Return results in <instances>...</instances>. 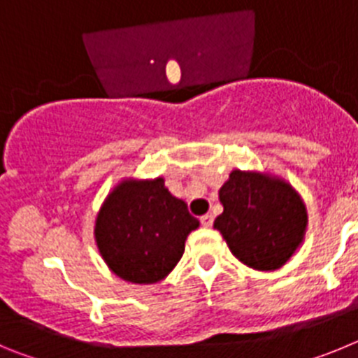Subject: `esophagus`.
Returning a JSON list of instances; mask_svg holds the SVG:
<instances>
[{"label": "esophagus", "mask_w": 358, "mask_h": 358, "mask_svg": "<svg viewBox=\"0 0 358 358\" xmlns=\"http://www.w3.org/2000/svg\"><path fill=\"white\" fill-rule=\"evenodd\" d=\"M201 224L204 227H211L213 226V217L211 215H204V217H201Z\"/></svg>", "instance_id": "esophagus-1"}]
</instances>
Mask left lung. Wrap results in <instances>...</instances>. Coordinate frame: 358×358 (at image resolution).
Wrapping results in <instances>:
<instances>
[{"label":"left lung","instance_id":"left-lung-1","mask_svg":"<svg viewBox=\"0 0 358 358\" xmlns=\"http://www.w3.org/2000/svg\"><path fill=\"white\" fill-rule=\"evenodd\" d=\"M224 211L215 218L227 248L248 267L276 271L305 240L308 213L290 182L267 172L233 170L218 189Z\"/></svg>","mask_w":358,"mask_h":358}]
</instances>
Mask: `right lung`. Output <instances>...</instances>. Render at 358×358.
Masks as SVG:
<instances>
[{
	"label": "right lung",
	"mask_w": 358,
	"mask_h": 358,
	"mask_svg": "<svg viewBox=\"0 0 358 358\" xmlns=\"http://www.w3.org/2000/svg\"><path fill=\"white\" fill-rule=\"evenodd\" d=\"M199 220L186 202L156 179H123L109 192L94 220L100 256L118 278L152 285L173 271Z\"/></svg>",
	"instance_id": "1"
}]
</instances>
